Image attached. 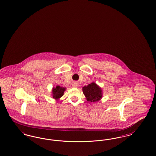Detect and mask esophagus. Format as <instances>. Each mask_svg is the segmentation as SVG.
Listing matches in <instances>:
<instances>
[{"instance_id":"1","label":"esophagus","mask_w":156,"mask_h":156,"mask_svg":"<svg viewBox=\"0 0 156 156\" xmlns=\"http://www.w3.org/2000/svg\"><path fill=\"white\" fill-rule=\"evenodd\" d=\"M78 86V83H77L76 82H74L73 83H72V87L73 88H77Z\"/></svg>"}]
</instances>
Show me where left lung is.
<instances>
[{"instance_id":"left-lung-1","label":"left lung","mask_w":156,"mask_h":156,"mask_svg":"<svg viewBox=\"0 0 156 156\" xmlns=\"http://www.w3.org/2000/svg\"><path fill=\"white\" fill-rule=\"evenodd\" d=\"M82 91L87 100L90 102H98L102 98V90L94 82L82 87Z\"/></svg>"}]
</instances>
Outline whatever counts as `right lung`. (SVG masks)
Returning <instances> with one entry per match:
<instances>
[{"label":"right lung","mask_w":156,"mask_h":156,"mask_svg":"<svg viewBox=\"0 0 156 156\" xmlns=\"http://www.w3.org/2000/svg\"><path fill=\"white\" fill-rule=\"evenodd\" d=\"M66 88L61 87L59 85L53 87L52 89V98L55 100H58L61 97H62Z\"/></svg>","instance_id":"1"}]
</instances>
